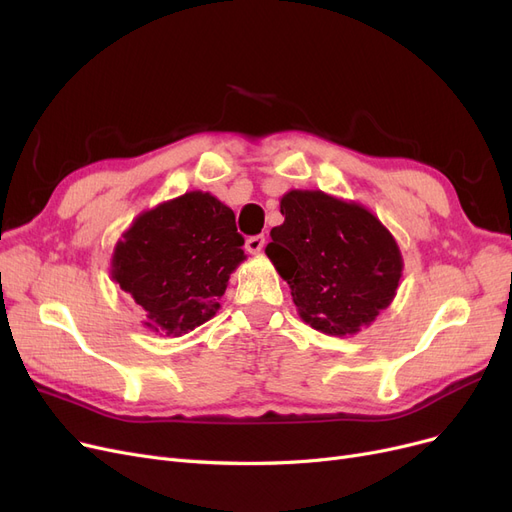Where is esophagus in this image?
I'll return each mask as SVG.
<instances>
[{
  "label": "esophagus",
  "mask_w": 512,
  "mask_h": 512,
  "mask_svg": "<svg viewBox=\"0 0 512 512\" xmlns=\"http://www.w3.org/2000/svg\"><path fill=\"white\" fill-rule=\"evenodd\" d=\"M244 247H247V251H249V253L257 255V253H261V251H263V247H265V238H263L261 234H257V236H249V238H247V244H244Z\"/></svg>",
  "instance_id": "1"
}]
</instances>
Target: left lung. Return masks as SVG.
<instances>
[{"instance_id": "obj_1", "label": "left lung", "mask_w": 512, "mask_h": 512, "mask_svg": "<svg viewBox=\"0 0 512 512\" xmlns=\"http://www.w3.org/2000/svg\"><path fill=\"white\" fill-rule=\"evenodd\" d=\"M284 224L265 253L291 286L299 316L324 335L370 326L393 301L404 261L391 232L358 203L320 190L282 196Z\"/></svg>"}]
</instances>
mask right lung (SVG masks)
Segmentation results:
<instances>
[{
  "label": "right lung",
  "mask_w": 512,
  "mask_h": 512,
  "mask_svg": "<svg viewBox=\"0 0 512 512\" xmlns=\"http://www.w3.org/2000/svg\"><path fill=\"white\" fill-rule=\"evenodd\" d=\"M230 207L209 192H186L144 211L117 242L113 280L154 332L182 337L219 309L230 274L244 261Z\"/></svg>",
  "instance_id": "1"
}]
</instances>
